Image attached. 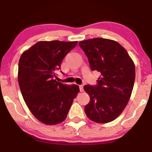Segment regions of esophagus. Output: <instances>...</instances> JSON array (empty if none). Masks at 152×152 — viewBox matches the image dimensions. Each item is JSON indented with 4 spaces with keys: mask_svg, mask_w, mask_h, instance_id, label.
Returning a JSON list of instances; mask_svg holds the SVG:
<instances>
[{
    "mask_svg": "<svg viewBox=\"0 0 152 152\" xmlns=\"http://www.w3.org/2000/svg\"><path fill=\"white\" fill-rule=\"evenodd\" d=\"M79 89L80 91H83V85H79Z\"/></svg>",
    "mask_w": 152,
    "mask_h": 152,
    "instance_id": "34e87169",
    "label": "esophagus"
}]
</instances>
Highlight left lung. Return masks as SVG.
Wrapping results in <instances>:
<instances>
[{
    "label": "left lung",
    "mask_w": 152,
    "mask_h": 152,
    "mask_svg": "<svg viewBox=\"0 0 152 152\" xmlns=\"http://www.w3.org/2000/svg\"><path fill=\"white\" fill-rule=\"evenodd\" d=\"M88 58L91 69L101 73L96 85H85L90 102L85 106L87 117L100 124L114 121L129 100L135 80V66L128 53L116 41L102 38L78 43Z\"/></svg>",
    "instance_id": "obj_1"
}]
</instances>
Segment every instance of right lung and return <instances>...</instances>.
<instances>
[{"mask_svg": "<svg viewBox=\"0 0 152 152\" xmlns=\"http://www.w3.org/2000/svg\"><path fill=\"white\" fill-rule=\"evenodd\" d=\"M76 44L77 41H39L19 60L18 80L23 97L33 115L45 124L64 121L79 92L77 85L56 81L63 58Z\"/></svg>", "mask_w": 152, "mask_h": 152, "instance_id": "add662e5", "label": "right lung"}]
</instances>
